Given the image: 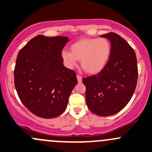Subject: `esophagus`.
Instances as JSON below:
<instances>
[{"instance_id": "esophagus-1", "label": "esophagus", "mask_w": 152, "mask_h": 152, "mask_svg": "<svg viewBox=\"0 0 152 152\" xmlns=\"http://www.w3.org/2000/svg\"><path fill=\"white\" fill-rule=\"evenodd\" d=\"M77 79L78 83L82 82V77H81L80 75H77Z\"/></svg>"}]
</instances>
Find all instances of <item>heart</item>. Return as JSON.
<instances>
[{"label": "heart", "mask_w": 152, "mask_h": 152, "mask_svg": "<svg viewBox=\"0 0 152 152\" xmlns=\"http://www.w3.org/2000/svg\"><path fill=\"white\" fill-rule=\"evenodd\" d=\"M111 50L110 42L107 38H82L72 44L71 52L64 50L61 56L68 69H73L80 60L81 66L86 73L96 75L108 63Z\"/></svg>", "instance_id": "b5f03b06"}]
</instances>
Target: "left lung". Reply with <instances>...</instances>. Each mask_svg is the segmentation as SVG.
<instances>
[{"mask_svg":"<svg viewBox=\"0 0 152 152\" xmlns=\"http://www.w3.org/2000/svg\"><path fill=\"white\" fill-rule=\"evenodd\" d=\"M101 37L110 41L108 63L96 75L83 78L86 100L91 112L101 117L117 114L133 96L138 80V65L134 50L115 32Z\"/></svg>","mask_w":152,"mask_h":152,"instance_id":"8db88e82","label":"left lung"}]
</instances>
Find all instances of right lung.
<instances>
[{
    "label": "right lung",
    "instance_id": "right-lung-1",
    "mask_svg": "<svg viewBox=\"0 0 152 152\" xmlns=\"http://www.w3.org/2000/svg\"><path fill=\"white\" fill-rule=\"evenodd\" d=\"M67 37L37 35L19 50L14 69V84L21 102L34 115L54 118L67 107L77 84L76 74L65 67L61 51Z\"/></svg>",
    "mask_w": 152,
    "mask_h": 152
}]
</instances>
